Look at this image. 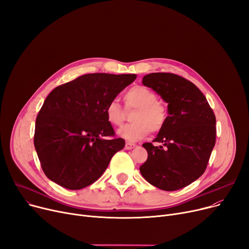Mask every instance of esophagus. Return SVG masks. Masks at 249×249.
<instances>
[{
  "mask_svg": "<svg viewBox=\"0 0 249 249\" xmlns=\"http://www.w3.org/2000/svg\"><path fill=\"white\" fill-rule=\"evenodd\" d=\"M135 147H136V144H134V143L126 142V144H125V149H127V150H131V149H133V148H135Z\"/></svg>",
  "mask_w": 249,
  "mask_h": 249,
  "instance_id": "1",
  "label": "esophagus"
}]
</instances>
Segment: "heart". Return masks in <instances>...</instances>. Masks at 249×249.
Here are the masks:
<instances>
[{"label":"heart","mask_w":249,"mask_h":249,"mask_svg":"<svg viewBox=\"0 0 249 249\" xmlns=\"http://www.w3.org/2000/svg\"><path fill=\"white\" fill-rule=\"evenodd\" d=\"M127 110H133L131 121L133 123L121 127L117 135L130 142L144 138L149 131H161L167 119L166 108L160 102L152 89L144 86H135L124 95ZM106 118L113 126H120L125 118V111L116 100L109 102L106 107Z\"/></svg>","instance_id":"1"}]
</instances>
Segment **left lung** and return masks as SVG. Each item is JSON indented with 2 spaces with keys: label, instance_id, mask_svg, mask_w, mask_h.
Masks as SVG:
<instances>
[{
  "label": "left lung",
  "instance_id": "8db88e82",
  "mask_svg": "<svg viewBox=\"0 0 249 249\" xmlns=\"http://www.w3.org/2000/svg\"><path fill=\"white\" fill-rule=\"evenodd\" d=\"M167 103V119L153 142L142 144L147 160L139 169L149 184L163 191H177L198 179L205 172L216 141V118L202 91L193 83L168 72L143 76Z\"/></svg>",
  "mask_w": 249,
  "mask_h": 249
}]
</instances>
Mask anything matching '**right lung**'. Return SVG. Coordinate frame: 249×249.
<instances>
[{
    "label": "right lung",
    "mask_w": 249,
    "mask_h": 249,
    "mask_svg": "<svg viewBox=\"0 0 249 249\" xmlns=\"http://www.w3.org/2000/svg\"><path fill=\"white\" fill-rule=\"evenodd\" d=\"M136 74L89 73L55 88L35 123L34 146L45 176L69 190L96 181L124 148L106 118V107Z\"/></svg>",
    "instance_id": "add662e5"
}]
</instances>
